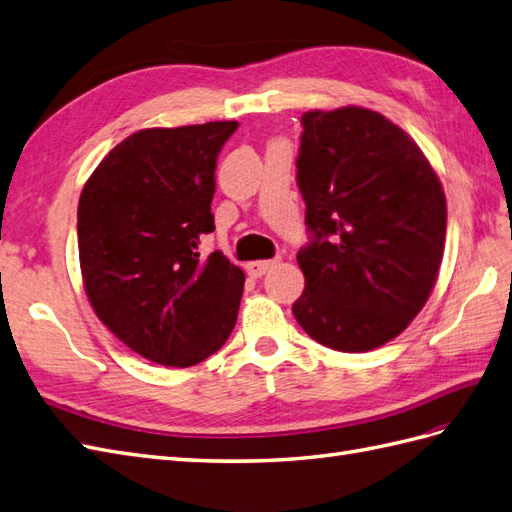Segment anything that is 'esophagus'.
<instances>
[{"mask_svg":"<svg viewBox=\"0 0 512 512\" xmlns=\"http://www.w3.org/2000/svg\"><path fill=\"white\" fill-rule=\"evenodd\" d=\"M274 264H277V261H274V259H264V261H251V264L246 266V272L251 274L253 279H261V277H264V274H266L270 268H274Z\"/></svg>","mask_w":512,"mask_h":512,"instance_id":"obj_1","label":"esophagus"}]
</instances>
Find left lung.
<instances>
[{"label":"left lung","mask_w":512,"mask_h":512,"mask_svg":"<svg viewBox=\"0 0 512 512\" xmlns=\"http://www.w3.org/2000/svg\"><path fill=\"white\" fill-rule=\"evenodd\" d=\"M296 181L311 242L294 318L318 344L368 352L398 337L437 283L445 194L415 140L383 114L305 112Z\"/></svg>","instance_id":"left-lung-1"}]
</instances>
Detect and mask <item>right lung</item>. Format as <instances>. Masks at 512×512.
Listing matches in <instances>:
<instances>
[{
	"mask_svg": "<svg viewBox=\"0 0 512 512\" xmlns=\"http://www.w3.org/2000/svg\"><path fill=\"white\" fill-rule=\"evenodd\" d=\"M235 129H140L103 157L77 205L80 268L97 318L168 368L214 355L238 320L244 272L220 251L199 257L214 231L216 160Z\"/></svg>",
	"mask_w": 512,
	"mask_h": 512,
	"instance_id": "1",
	"label": "right lung"
}]
</instances>
